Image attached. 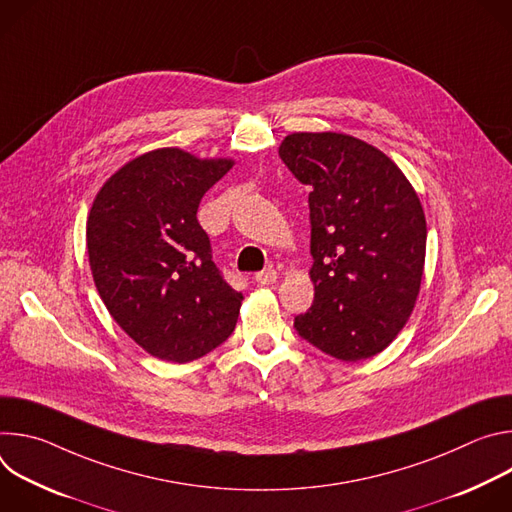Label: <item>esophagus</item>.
<instances>
[{"mask_svg": "<svg viewBox=\"0 0 512 512\" xmlns=\"http://www.w3.org/2000/svg\"><path fill=\"white\" fill-rule=\"evenodd\" d=\"M277 279V271L273 269V267H267V269H263V271H259L257 275H255V281L259 283V285H269V283H273Z\"/></svg>", "mask_w": 512, "mask_h": 512, "instance_id": "34e87169", "label": "esophagus"}]
</instances>
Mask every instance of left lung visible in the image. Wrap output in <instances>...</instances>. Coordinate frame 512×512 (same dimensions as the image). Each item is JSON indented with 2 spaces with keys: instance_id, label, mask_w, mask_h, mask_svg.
<instances>
[{
  "instance_id": "1",
  "label": "left lung",
  "mask_w": 512,
  "mask_h": 512,
  "mask_svg": "<svg viewBox=\"0 0 512 512\" xmlns=\"http://www.w3.org/2000/svg\"><path fill=\"white\" fill-rule=\"evenodd\" d=\"M279 158L310 186L314 304L296 332L356 362L385 350L413 312L427 227L421 202L381 150L344 133H291Z\"/></svg>"
}]
</instances>
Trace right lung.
<instances>
[{"label": "right lung", "mask_w": 512, "mask_h": 512, "mask_svg": "<svg viewBox=\"0 0 512 512\" xmlns=\"http://www.w3.org/2000/svg\"><path fill=\"white\" fill-rule=\"evenodd\" d=\"M233 160H198L178 148L143 154L99 190L87 249L99 296L145 352L188 362L235 330L241 291L212 261L196 212Z\"/></svg>", "instance_id": "right-lung-1"}]
</instances>
